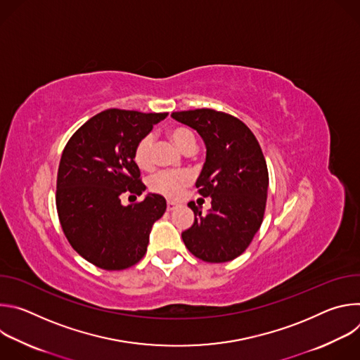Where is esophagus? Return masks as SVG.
I'll list each match as a JSON object with an SVG mask.
<instances>
[{
    "label": "esophagus",
    "instance_id": "34e87169",
    "mask_svg": "<svg viewBox=\"0 0 360 360\" xmlns=\"http://www.w3.org/2000/svg\"><path fill=\"white\" fill-rule=\"evenodd\" d=\"M175 208H178V203H175V202H172V200H168V202H167V210H168V211H174Z\"/></svg>",
    "mask_w": 360,
    "mask_h": 360
}]
</instances>
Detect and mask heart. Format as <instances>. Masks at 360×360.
<instances>
[{"label":"heart","instance_id":"obj_1","mask_svg":"<svg viewBox=\"0 0 360 360\" xmlns=\"http://www.w3.org/2000/svg\"><path fill=\"white\" fill-rule=\"evenodd\" d=\"M171 139L176 143L184 152L196 146V138L193 132L188 128L178 127L169 132ZM152 146L153 136L150 134L142 136L134 148V162L141 169H149L153 164L152 160ZM192 176L185 171H161L152 175L149 179V189L155 193H160L168 199H176L182 195L184 189L191 184Z\"/></svg>","mask_w":360,"mask_h":360}]
</instances>
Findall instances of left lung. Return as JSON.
<instances>
[{
	"mask_svg": "<svg viewBox=\"0 0 360 360\" xmlns=\"http://www.w3.org/2000/svg\"><path fill=\"white\" fill-rule=\"evenodd\" d=\"M171 117L193 128L207 146L195 185L211 198V210L202 214L195 202L188 203L195 221L182 232L184 243L205 262H229L246 250L264 221L269 175L261 145L240 120L221 111L202 108Z\"/></svg>",
	"mask_w": 360,
	"mask_h": 360,
	"instance_id": "left-lung-1",
	"label": "left lung"
}]
</instances>
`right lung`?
Returning a JSON list of instances; mask_svg holds the SVG:
<instances>
[{
	"instance_id": "1",
	"label": "right lung",
	"mask_w": 360,
	"mask_h": 360,
	"mask_svg": "<svg viewBox=\"0 0 360 360\" xmlns=\"http://www.w3.org/2000/svg\"><path fill=\"white\" fill-rule=\"evenodd\" d=\"M168 112L107 110L88 120L67 142L57 176V211L71 246L92 265L122 271L146 252L152 225L167 200L148 193L124 207L122 193L141 195L145 185L134 148Z\"/></svg>"
}]
</instances>
